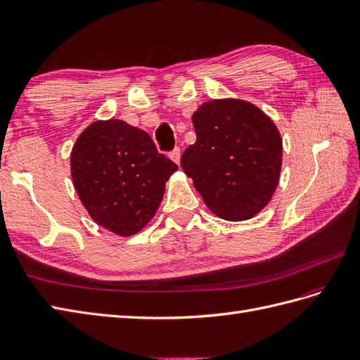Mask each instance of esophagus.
<instances>
[{"label": "esophagus", "instance_id": "34e87169", "mask_svg": "<svg viewBox=\"0 0 360 360\" xmlns=\"http://www.w3.org/2000/svg\"><path fill=\"white\" fill-rule=\"evenodd\" d=\"M169 156H170L172 161L179 164V160H181V149H179V147H174V149L169 153Z\"/></svg>", "mask_w": 360, "mask_h": 360}]
</instances>
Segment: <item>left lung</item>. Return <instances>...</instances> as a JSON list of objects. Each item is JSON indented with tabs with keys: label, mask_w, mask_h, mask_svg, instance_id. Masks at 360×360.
<instances>
[{
	"label": "left lung",
	"mask_w": 360,
	"mask_h": 360,
	"mask_svg": "<svg viewBox=\"0 0 360 360\" xmlns=\"http://www.w3.org/2000/svg\"><path fill=\"white\" fill-rule=\"evenodd\" d=\"M196 143L181 165L207 207L219 217L246 220L278 186L283 141L272 120L243 100H211L191 117Z\"/></svg>",
	"instance_id": "1"
}]
</instances>
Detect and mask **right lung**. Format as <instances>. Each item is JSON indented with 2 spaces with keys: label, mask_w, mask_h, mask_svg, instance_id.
Segmentation results:
<instances>
[{
  "label": "right lung",
  "mask_w": 360,
  "mask_h": 360,
  "mask_svg": "<svg viewBox=\"0 0 360 360\" xmlns=\"http://www.w3.org/2000/svg\"><path fill=\"white\" fill-rule=\"evenodd\" d=\"M178 165L156 150L150 135L122 120L94 122L71 152L77 195L98 225L132 236L155 216Z\"/></svg>",
  "instance_id": "add662e5"
}]
</instances>
